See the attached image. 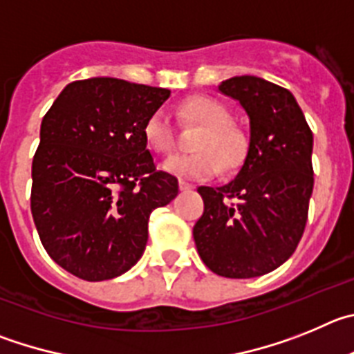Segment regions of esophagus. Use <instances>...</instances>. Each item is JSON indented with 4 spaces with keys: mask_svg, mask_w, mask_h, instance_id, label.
<instances>
[{
    "mask_svg": "<svg viewBox=\"0 0 354 354\" xmlns=\"http://www.w3.org/2000/svg\"><path fill=\"white\" fill-rule=\"evenodd\" d=\"M178 185H180V190H190V189H194L192 185H190L189 181H185V180L178 181Z\"/></svg>",
    "mask_w": 354,
    "mask_h": 354,
    "instance_id": "obj_1",
    "label": "esophagus"
}]
</instances>
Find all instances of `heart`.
<instances>
[{
    "instance_id": "heart-1",
    "label": "heart",
    "mask_w": 354,
    "mask_h": 354,
    "mask_svg": "<svg viewBox=\"0 0 354 354\" xmlns=\"http://www.w3.org/2000/svg\"><path fill=\"white\" fill-rule=\"evenodd\" d=\"M187 120L203 125L194 141L196 153H176L164 160L162 169L185 180H208L221 171L232 169L241 162L247 148L243 132L231 125L227 107L209 97H194L181 106ZM146 145L157 153H169L174 145V129L165 109H157L146 118L142 127Z\"/></svg>"
}]
</instances>
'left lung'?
<instances>
[{"label": "left lung", "instance_id": "obj_1", "mask_svg": "<svg viewBox=\"0 0 354 354\" xmlns=\"http://www.w3.org/2000/svg\"><path fill=\"white\" fill-rule=\"evenodd\" d=\"M218 91L240 102L250 123L236 178L199 187L203 216L194 241L203 263L227 279L273 272L298 247L314 189L312 132L292 93L256 75H236Z\"/></svg>", "mask_w": 354, "mask_h": 354}]
</instances>
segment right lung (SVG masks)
<instances>
[{
  "label": "right lung",
  "instance_id": "1",
  "mask_svg": "<svg viewBox=\"0 0 354 354\" xmlns=\"http://www.w3.org/2000/svg\"><path fill=\"white\" fill-rule=\"evenodd\" d=\"M165 88L114 77L74 81L40 127L31 165V213L54 263L82 280L120 277L141 259L148 221L178 180L155 171L142 133Z\"/></svg>",
  "mask_w": 354,
  "mask_h": 354
}]
</instances>
